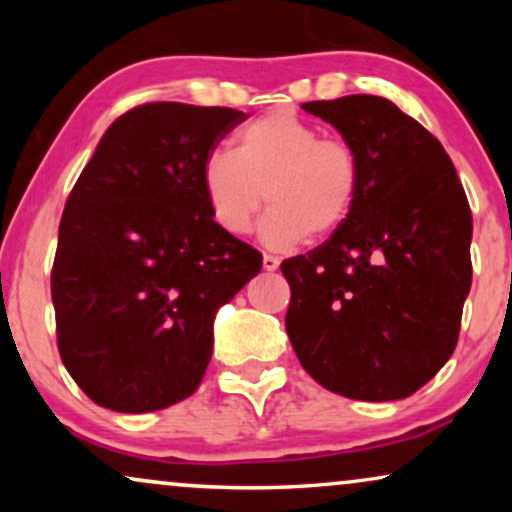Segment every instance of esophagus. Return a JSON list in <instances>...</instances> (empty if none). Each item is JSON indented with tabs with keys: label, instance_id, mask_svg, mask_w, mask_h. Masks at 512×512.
Wrapping results in <instances>:
<instances>
[{
	"label": "esophagus",
	"instance_id": "esophagus-1",
	"mask_svg": "<svg viewBox=\"0 0 512 512\" xmlns=\"http://www.w3.org/2000/svg\"><path fill=\"white\" fill-rule=\"evenodd\" d=\"M262 267L267 269V272H276V269H279V257L264 255V257H262Z\"/></svg>",
	"mask_w": 512,
	"mask_h": 512
}]
</instances>
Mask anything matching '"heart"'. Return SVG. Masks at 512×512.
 Returning <instances> with one entry per match:
<instances>
[{
    "label": "heart",
    "mask_w": 512,
    "mask_h": 512,
    "mask_svg": "<svg viewBox=\"0 0 512 512\" xmlns=\"http://www.w3.org/2000/svg\"><path fill=\"white\" fill-rule=\"evenodd\" d=\"M202 190L214 221L233 236L250 231L267 197L272 209L260 236L269 248L289 250L344 226L361 190V163L349 144L276 110L240 129L236 156H207Z\"/></svg>",
    "instance_id": "obj_1"
}]
</instances>
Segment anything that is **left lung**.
<instances>
[{
  "mask_svg": "<svg viewBox=\"0 0 512 512\" xmlns=\"http://www.w3.org/2000/svg\"><path fill=\"white\" fill-rule=\"evenodd\" d=\"M356 151L349 219L281 262L286 332L330 392L392 402L424 387L455 351L472 286V211L443 144L380 96L303 103Z\"/></svg>",
  "mask_w": 512,
  "mask_h": 512,
  "instance_id": "obj_1",
  "label": "left lung"
}]
</instances>
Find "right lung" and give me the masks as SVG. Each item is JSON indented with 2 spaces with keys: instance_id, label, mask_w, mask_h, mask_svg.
Listing matches in <instances>:
<instances>
[{
  "instance_id": "obj_1",
  "label": "right lung",
  "mask_w": 512,
  "mask_h": 512,
  "mask_svg": "<svg viewBox=\"0 0 512 512\" xmlns=\"http://www.w3.org/2000/svg\"><path fill=\"white\" fill-rule=\"evenodd\" d=\"M245 113L146 103L105 129L64 204L52 305L64 368L105 409L190 397L214 317L262 255L214 221L202 166Z\"/></svg>"
}]
</instances>
